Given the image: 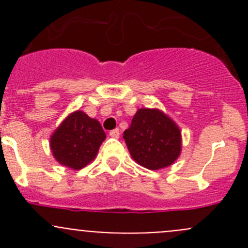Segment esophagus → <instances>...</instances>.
I'll use <instances>...</instances> for the list:
<instances>
[{
	"label": "esophagus",
	"instance_id": "34e87169",
	"mask_svg": "<svg viewBox=\"0 0 248 248\" xmlns=\"http://www.w3.org/2000/svg\"><path fill=\"white\" fill-rule=\"evenodd\" d=\"M109 136L111 137V138L119 139L120 138V131H119V129H112V131H110Z\"/></svg>",
	"mask_w": 248,
	"mask_h": 248
}]
</instances>
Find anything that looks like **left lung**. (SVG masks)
<instances>
[{
    "label": "left lung",
    "mask_w": 248,
    "mask_h": 248,
    "mask_svg": "<svg viewBox=\"0 0 248 248\" xmlns=\"http://www.w3.org/2000/svg\"><path fill=\"white\" fill-rule=\"evenodd\" d=\"M132 158L144 168L158 170L171 166L182 150L180 127L157 108H140L124 133Z\"/></svg>",
    "instance_id": "obj_1"
}]
</instances>
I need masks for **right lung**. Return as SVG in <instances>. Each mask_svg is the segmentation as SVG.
I'll return each instance as SVG.
<instances>
[{"mask_svg":"<svg viewBox=\"0 0 248 248\" xmlns=\"http://www.w3.org/2000/svg\"><path fill=\"white\" fill-rule=\"evenodd\" d=\"M107 138L101 124L86 112H71L50 137V150L61 166L79 170L91 163Z\"/></svg>","mask_w":248,"mask_h":248,"instance_id":"1","label":"right lung"}]
</instances>
